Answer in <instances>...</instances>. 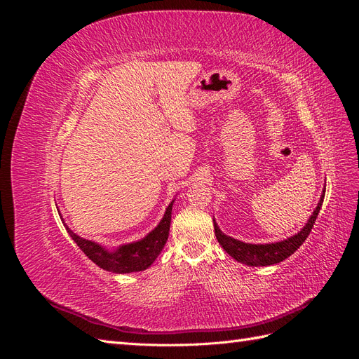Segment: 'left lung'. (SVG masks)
I'll use <instances>...</instances> for the list:
<instances>
[{"instance_id": "obj_1", "label": "left lung", "mask_w": 359, "mask_h": 359, "mask_svg": "<svg viewBox=\"0 0 359 359\" xmlns=\"http://www.w3.org/2000/svg\"><path fill=\"white\" fill-rule=\"evenodd\" d=\"M325 198V190L323 194L320 196V201L316 206V210L313 211L311 217L309 219L307 224L302 227L301 232L297 235H293L285 241L274 243V244H245L243 241L233 240V238L224 235L217 223L214 222V231L217 241L220 243V245L229 253L233 259H236L238 262L250 265V266H266V265H274L285 260L290 255H293L297 250L301 247V244L307 240V236L310 235L313 224L318 219V214L320 211V206Z\"/></svg>"}]
</instances>
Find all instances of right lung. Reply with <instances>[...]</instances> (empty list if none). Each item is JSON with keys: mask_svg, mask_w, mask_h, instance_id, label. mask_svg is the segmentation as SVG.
<instances>
[{"mask_svg": "<svg viewBox=\"0 0 359 359\" xmlns=\"http://www.w3.org/2000/svg\"><path fill=\"white\" fill-rule=\"evenodd\" d=\"M172 205L173 202H170V205L166 208L165 217H163L160 224L153 232L148 233L144 240L121 245L118 250H115V252H107V250H104L99 244L83 240V238L73 233L72 231H69V233L72 236V240L78 244L82 252L88 256L95 265H99L106 271L118 274L144 271L154 262L156 257L160 255L163 247H165L168 241Z\"/></svg>", "mask_w": 359, "mask_h": 359, "instance_id": "obj_1", "label": "right lung"}]
</instances>
